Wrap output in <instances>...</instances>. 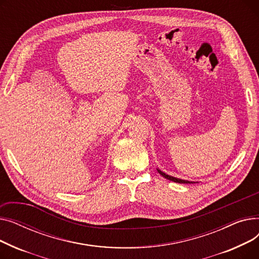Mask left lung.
Instances as JSON below:
<instances>
[{
	"label": "left lung",
	"mask_w": 259,
	"mask_h": 259,
	"mask_svg": "<svg viewBox=\"0 0 259 259\" xmlns=\"http://www.w3.org/2000/svg\"><path fill=\"white\" fill-rule=\"evenodd\" d=\"M157 172H158L161 176H164L165 179H167V180H169V181H172V182H174V183H179V184H193V183H194V182H189V181H185V180H181V179H178V178H174V176L168 175V174H166L165 172L160 171L159 169H157Z\"/></svg>",
	"instance_id": "obj_1"
}]
</instances>
